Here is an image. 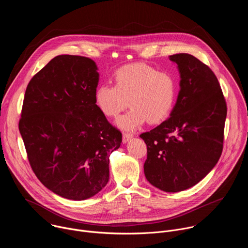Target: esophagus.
<instances>
[{
  "mask_svg": "<svg viewBox=\"0 0 248 248\" xmlns=\"http://www.w3.org/2000/svg\"><path fill=\"white\" fill-rule=\"evenodd\" d=\"M132 137H133V134H132V133L124 132V133L123 134V142H124V143H126L127 141L130 140Z\"/></svg>",
  "mask_w": 248,
  "mask_h": 248,
  "instance_id": "34e87169",
  "label": "esophagus"
}]
</instances>
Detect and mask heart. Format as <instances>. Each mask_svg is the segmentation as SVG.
Returning a JSON list of instances; mask_svg holds the SVG:
<instances>
[{
    "mask_svg": "<svg viewBox=\"0 0 248 248\" xmlns=\"http://www.w3.org/2000/svg\"><path fill=\"white\" fill-rule=\"evenodd\" d=\"M115 86L101 84L95 90V103L103 115L115 118L129 103L130 110L116 124L133 130L145 122L158 124L171 112L178 95V80L168 70L143 63L124 65L114 74Z\"/></svg>",
    "mask_w": 248,
    "mask_h": 248,
    "instance_id": "heart-1",
    "label": "heart"
}]
</instances>
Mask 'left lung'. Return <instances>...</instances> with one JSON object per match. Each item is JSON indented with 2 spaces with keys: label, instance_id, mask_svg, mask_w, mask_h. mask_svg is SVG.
Instances as JSON below:
<instances>
[{
  "label": "left lung",
  "instance_id": "8db88e82",
  "mask_svg": "<svg viewBox=\"0 0 248 248\" xmlns=\"http://www.w3.org/2000/svg\"><path fill=\"white\" fill-rule=\"evenodd\" d=\"M170 60L181 74L176 103L169 119L140 137L147 145V181L163 191L178 192L198 184L218 163L227 104L208 65L185 53Z\"/></svg>",
  "mask_w": 248,
  "mask_h": 248
}]
</instances>
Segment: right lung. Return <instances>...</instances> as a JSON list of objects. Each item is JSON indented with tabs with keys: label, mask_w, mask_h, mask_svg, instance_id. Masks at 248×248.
<instances>
[{
	"label": "right lung",
	"mask_w": 248,
	"mask_h": 248,
	"mask_svg": "<svg viewBox=\"0 0 248 248\" xmlns=\"http://www.w3.org/2000/svg\"><path fill=\"white\" fill-rule=\"evenodd\" d=\"M94 61L73 55L52 59L29 81L18 123L27 158L38 180L72 200L97 194L109 182V157L122 143L95 103Z\"/></svg>",
	"instance_id": "obj_1"
}]
</instances>
